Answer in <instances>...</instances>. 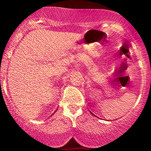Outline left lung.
<instances>
[{
  "instance_id": "left-lung-1",
  "label": "left lung",
  "mask_w": 151,
  "mask_h": 151,
  "mask_svg": "<svg viewBox=\"0 0 151 151\" xmlns=\"http://www.w3.org/2000/svg\"><path fill=\"white\" fill-rule=\"evenodd\" d=\"M89 112H90V113H91V114H92V115H93V116H95V115H94V113H91V111H90V110H89ZM96 117H97V116H96Z\"/></svg>"
}]
</instances>
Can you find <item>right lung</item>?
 Listing matches in <instances>:
<instances>
[{"label":"right lung","instance_id":"obj_1","mask_svg":"<svg viewBox=\"0 0 151 151\" xmlns=\"http://www.w3.org/2000/svg\"><path fill=\"white\" fill-rule=\"evenodd\" d=\"M56 111H57V110H56ZM56 111H55V112H56ZM55 112H54V113H55ZM54 113H53V114H54ZM53 114H52V115H53Z\"/></svg>","mask_w":151,"mask_h":151}]
</instances>
